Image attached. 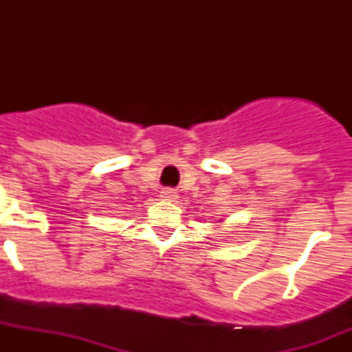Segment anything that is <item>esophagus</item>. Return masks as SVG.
Listing matches in <instances>:
<instances>
[{
	"label": "esophagus",
	"mask_w": 352,
	"mask_h": 352,
	"mask_svg": "<svg viewBox=\"0 0 352 352\" xmlns=\"http://www.w3.org/2000/svg\"><path fill=\"white\" fill-rule=\"evenodd\" d=\"M162 197L167 199V201H174V199H176V192H174L173 188H164V190H162Z\"/></svg>",
	"instance_id": "obj_1"
}]
</instances>
